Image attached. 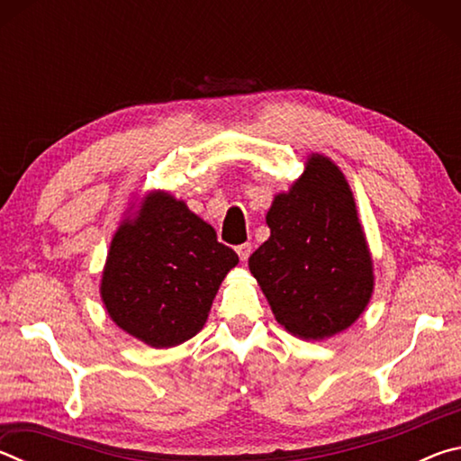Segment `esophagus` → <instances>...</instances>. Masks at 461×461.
Returning <instances> with one entry per match:
<instances>
[{
    "label": "esophagus",
    "instance_id": "obj_1",
    "mask_svg": "<svg viewBox=\"0 0 461 461\" xmlns=\"http://www.w3.org/2000/svg\"><path fill=\"white\" fill-rule=\"evenodd\" d=\"M236 252H238V256H240V260L246 262V260L249 258V254H252V244H240V246L236 248Z\"/></svg>",
    "mask_w": 461,
    "mask_h": 461
}]
</instances>
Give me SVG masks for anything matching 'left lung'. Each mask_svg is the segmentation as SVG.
Masks as SVG:
<instances>
[{"mask_svg": "<svg viewBox=\"0 0 461 461\" xmlns=\"http://www.w3.org/2000/svg\"><path fill=\"white\" fill-rule=\"evenodd\" d=\"M270 238L249 256L276 321L301 339L348 330L374 291L372 256L352 189L323 154H309L305 173L278 193L267 213Z\"/></svg>", "mask_w": 461, "mask_h": 461, "instance_id": "8db88e82", "label": "left lung"}]
</instances>
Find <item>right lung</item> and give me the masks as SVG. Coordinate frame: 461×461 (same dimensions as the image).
<instances>
[{
	"instance_id": "obj_1",
	"label": "right lung",
	"mask_w": 461,
	"mask_h": 461,
	"mask_svg": "<svg viewBox=\"0 0 461 461\" xmlns=\"http://www.w3.org/2000/svg\"><path fill=\"white\" fill-rule=\"evenodd\" d=\"M238 254L185 201L152 191L109 246L101 301L112 321L152 348L197 335Z\"/></svg>"
}]
</instances>
